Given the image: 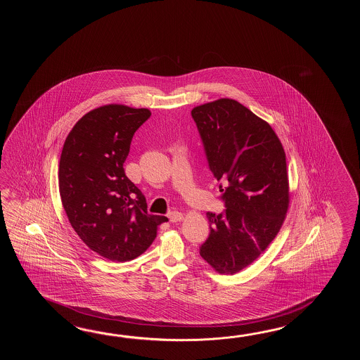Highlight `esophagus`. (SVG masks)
<instances>
[{"instance_id":"obj_1","label":"esophagus","mask_w":360,"mask_h":360,"mask_svg":"<svg viewBox=\"0 0 360 360\" xmlns=\"http://www.w3.org/2000/svg\"><path fill=\"white\" fill-rule=\"evenodd\" d=\"M169 219L171 222L181 221L184 219V214L181 212H179V211H172V212L169 214Z\"/></svg>"}]
</instances>
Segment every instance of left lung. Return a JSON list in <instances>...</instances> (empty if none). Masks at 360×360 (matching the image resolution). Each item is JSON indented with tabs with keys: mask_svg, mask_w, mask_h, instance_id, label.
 Here are the masks:
<instances>
[{
	"mask_svg": "<svg viewBox=\"0 0 360 360\" xmlns=\"http://www.w3.org/2000/svg\"><path fill=\"white\" fill-rule=\"evenodd\" d=\"M214 176L225 181L222 214L207 212L210 237L199 253L219 274L251 265L274 240L290 206L283 146L271 126L237 100L193 108Z\"/></svg>",
	"mask_w": 360,
	"mask_h": 360,
	"instance_id": "8db88e82",
	"label": "left lung"
}]
</instances>
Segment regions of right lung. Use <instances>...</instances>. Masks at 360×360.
Returning a JSON list of instances; mask_svg holds the SVG:
<instances>
[{
  "label": "right lung",
  "mask_w": 360,
  "mask_h": 360,
  "mask_svg": "<svg viewBox=\"0 0 360 360\" xmlns=\"http://www.w3.org/2000/svg\"><path fill=\"white\" fill-rule=\"evenodd\" d=\"M146 108L108 104L70 130L59 162V191L69 222L94 252L110 261L136 259L153 243L166 216L149 214L146 197L126 176L131 140L150 117Z\"/></svg>",
  "instance_id": "1"
}]
</instances>
